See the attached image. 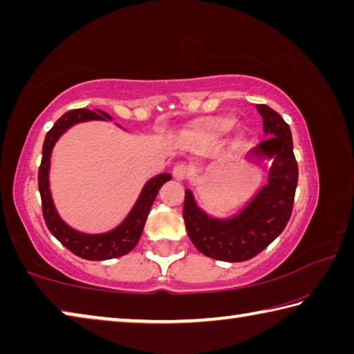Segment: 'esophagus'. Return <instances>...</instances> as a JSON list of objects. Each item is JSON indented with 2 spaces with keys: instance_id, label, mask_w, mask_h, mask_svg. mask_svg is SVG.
Instances as JSON below:
<instances>
[{
  "instance_id": "esophagus-1",
  "label": "esophagus",
  "mask_w": 354,
  "mask_h": 354,
  "mask_svg": "<svg viewBox=\"0 0 354 354\" xmlns=\"http://www.w3.org/2000/svg\"><path fill=\"white\" fill-rule=\"evenodd\" d=\"M171 175H173V178H175V179H178V181H184V179L189 176V169H187V165H184V164H176L175 167H173Z\"/></svg>"
}]
</instances>
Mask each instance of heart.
I'll return each mask as SVG.
<instances>
[{
  "mask_svg": "<svg viewBox=\"0 0 354 354\" xmlns=\"http://www.w3.org/2000/svg\"><path fill=\"white\" fill-rule=\"evenodd\" d=\"M230 128H231V124L227 123V122H218V123L214 124L212 133H214V134H223V133H226V131L230 129Z\"/></svg>",
  "mask_w": 354,
  "mask_h": 354,
  "instance_id": "b5f03b06",
  "label": "heart"
}]
</instances>
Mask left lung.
Masks as SVG:
<instances>
[{
	"mask_svg": "<svg viewBox=\"0 0 354 354\" xmlns=\"http://www.w3.org/2000/svg\"><path fill=\"white\" fill-rule=\"evenodd\" d=\"M266 139L247 154V159H273L268 185L234 218H211L196 206L185 190L183 217L196 250L212 259L248 261L277 239L289 221L298 184V164L293 154L289 124L267 104H257Z\"/></svg>",
	"mask_w": 354,
	"mask_h": 354,
	"instance_id": "1",
	"label": "left lung"
}]
</instances>
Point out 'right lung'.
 I'll list each match as a JSON object with an SVG mask.
<instances>
[{"instance_id": "right-lung-1", "label": "right lung", "mask_w": 354, "mask_h": 354, "mask_svg": "<svg viewBox=\"0 0 354 354\" xmlns=\"http://www.w3.org/2000/svg\"><path fill=\"white\" fill-rule=\"evenodd\" d=\"M106 118L111 120V117L103 111L93 112L88 109H73L65 112L55 123V127L46 133L44 148H41V162L39 167V192L41 198V212H44V220L48 230L71 253L88 261L113 259V257H120L129 253L136 247L137 242H139L149 209L153 206V201L156 195H158L160 185L171 178L169 173H162V175L149 179L145 184V187H143L133 211L129 212L122 225L117 226L111 232H106V234H81V232L71 230L68 225H65L57 215L55 205H53L50 184H48L51 149L55 147L59 137L70 127H73L75 123L87 122V120Z\"/></svg>"}]
</instances>
